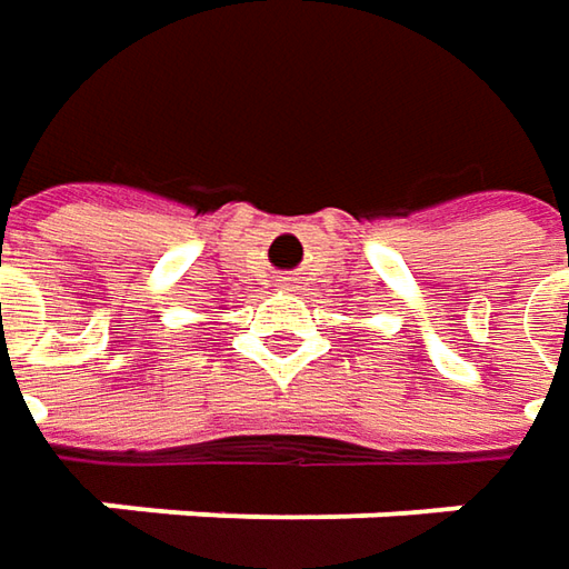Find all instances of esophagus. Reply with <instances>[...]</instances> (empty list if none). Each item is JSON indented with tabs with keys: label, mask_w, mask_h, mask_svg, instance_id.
Instances as JSON below:
<instances>
[{
	"label": "esophagus",
	"mask_w": 569,
	"mask_h": 569,
	"mask_svg": "<svg viewBox=\"0 0 569 569\" xmlns=\"http://www.w3.org/2000/svg\"><path fill=\"white\" fill-rule=\"evenodd\" d=\"M278 288H284V291H291V278H278Z\"/></svg>",
	"instance_id": "esophagus-1"
}]
</instances>
